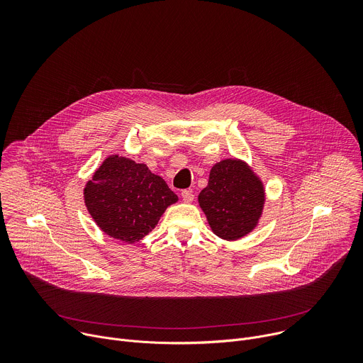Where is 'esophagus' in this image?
<instances>
[{"label": "esophagus", "mask_w": 363, "mask_h": 363, "mask_svg": "<svg viewBox=\"0 0 363 363\" xmlns=\"http://www.w3.org/2000/svg\"><path fill=\"white\" fill-rule=\"evenodd\" d=\"M181 196H182V199H184V202H192V201H194V194H192V191H189V189H184V191L181 192Z\"/></svg>", "instance_id": "34e87169"}]
</instances>
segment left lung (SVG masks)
<instances>
[{
  "label": "left lung",
  "instance_id": "1",
  "mask_svg": "<svg viewBox=\"0 0 363 363\" xmlns=\"http://www.w3.org/2000/svg\"><path fill=\"white\" fill-rule=\"evenodd\" d=\"M198 199L213 231L224 240H237L255 227L264 191L242 162L225 160L213 167L208 185Z\"/></svg>",
  "mask_w": 363,
  "mask_h": 363
}]
</instances>
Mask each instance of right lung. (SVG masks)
Wrapping results in <instances>:
<instances>
[{"label": "right lung", "mask_w": 363, "mask_h": 363, "mask_svg": "<svg viewBox=\"0 0 363 363\" xmlns=\"http://www.w3.org/2000/svg\"><path fill=\"white\" fill-rule=\"evenodd\" d=\"M178 196L146 165L109 157L84 188V202L103 233L132 244L158 224Z\"/></svg>", "instance_id": "obj_1"}]
</instances>
